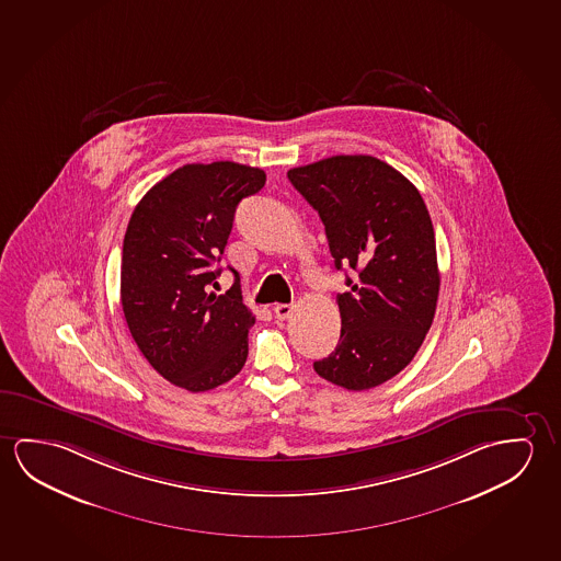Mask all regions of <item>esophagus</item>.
<instances>
[{
	"label": "esophagus",
	"mask_w": 561,
	"mask_h": 561,
	"mask_svg": "<svg viewBox=\"0 0 561 561\" xmlns=\"http://www.w3.org/2000/svg\"><path fill=\"white\" fill-rule=\"evenodd\" d=\"M293 306L290 304H276L275 306V316L276 320H288L290 316H293Z\"/></svg>",
	"instance_id": "1"
}]
</instances>
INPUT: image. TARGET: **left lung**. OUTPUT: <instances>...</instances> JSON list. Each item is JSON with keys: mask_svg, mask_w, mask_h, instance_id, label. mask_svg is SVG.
Here are the masks:
<instances>
[{"mask_svg": "<svg viewBox=\"0 0 561 561\" xmlns=\"http://www.w3.org/2000/svg\"><path fill=\"white\" fill-rule=\"evenodd\" d=\"M320 214L337 271L341 337L313 370L347 390H370L410 365L435 318L440 275L427 206L410 179L373 156H333L288 171Z\"/></svg>", "mask_w": 561, "mask_h": 561, "instance_id": "obj_1", "label": "left lung"}]
</instances>
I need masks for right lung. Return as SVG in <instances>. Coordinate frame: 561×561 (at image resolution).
Segmentation results:
<instances>
[{"instance_id": "1", "label": "right lung", "mask_w": 561, "mask_h": 561, "mask_svg": "<svg viewBox=\"0 0 561 561\" xmlns=\"http://www.w3.org/2000/svg\"><path fill=\"white\" fill-rule=\"evenodd\" d=\"M265 171L233 161L187 163L161 179L134 208L121 265V302L153 370L188 391L213 390L248 360L255 316L241 302L240 275L216 286L241 198L259 193Z\"/></svg>"}]
</instances>
